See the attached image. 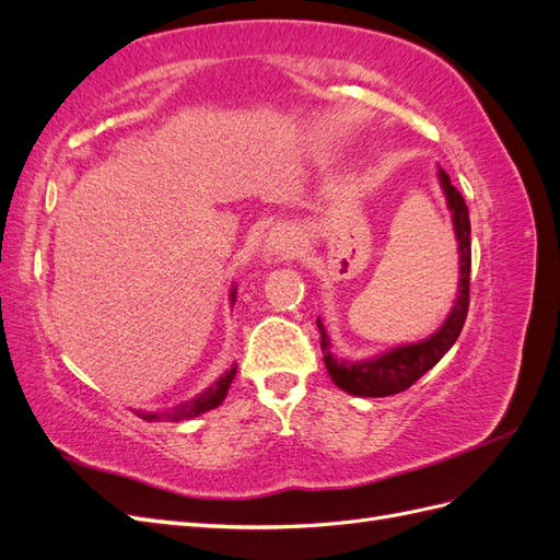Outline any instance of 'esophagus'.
<instances>
[{"label":"esophagus","instance_id":"obj_1","mask_svg":"<svg viewBox=\"0 0 560 560\" xmlns=\"http://www.w3.org/2000/svg\"><path fill=\"white\" fill-rule=\"evenodd\" d=\"M296 238L294 233L287 229V226H278L268 233V241H266V252L268 257H276L278 261L282 259H292L296 254Z\"/></svg>","mask_w":560,"mask_h":560}]
</instances>
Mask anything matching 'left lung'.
<instances>
[{"mask_svg": "<svg viewBox=\"0 0 560 560\" xmlns=\"http://www.w3.org/2000/svg\"><path fill=\"white\" fill-rule=\"evenodd\" d=\"M439 179H442L448 208L453 212L457 247H460V287H457L455 306L446 317L442 329H439L434 336H430L428 341L395 348L393 352H385L381 358L366 360V362L336 360L329 352V336L325 327H322V322L317 319L319 336H322L319 348L325 352V364H327L329 376L338 387L346 389L350 395L387 397V395L401 393L406 387H411L422 374H425V371H430L439 360L444 358L463 331L467 311H469V270H471L469 212L465 206V198L451 184V177L444 171H439Z\"/></svg>", "mask_w": 560, "mask_h": 560, "instance_id": "8db88e82", "label": "left lung"}]
</instances>
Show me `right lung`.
<instances>
[{
  "mask_svg": "<svg viewBox=\"0 0 560 560\" xmlns=\"http://www.w3.org/2000/svg\"><path fill=\"white\" fill-rule=\"evenodd\" d=\"M231 299H235V292H231ZM233 378H235V366L229 369L224 376H219L217 383H212L210 387L202 389V393L196 395L194 399L182 401V404L173 406V409H167L163 413H138V416L142 420H147V422H159V420H173V422H177V420H186V418H196V416L206 413V411L214 409V406H219V404L224 401Z\"/></svg>",
  "mask_w": 560,
  "mask_h": 560,
  "instance_id": "right-lung-1",
  "label": "right lung"
}]
</instances>
